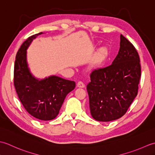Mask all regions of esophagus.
Segmentation results:
<instances>
[{
	"label": "esophagus",
	"instance_id": "obj_1",
	"mask_svg": "<svg viewBox=\"0 0 155 155\" xmlns=\"http://www.w3.org/2000/svg\"><path fill=\"white\" fill-rule=\"evenodd\" d=\"M77 87H79V88H84L85 87V84H84L83 82L82 81H79L78 83H77Z\"/></svg>",
	"mask_w": 155,
	"mask_h": 155
}]
</instances>
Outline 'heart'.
I'll use <instances>...</instances> for the list:
<instances>
[{"label":"heart","mask_w":155,"mask_h":155,"mask_svg":"<svg viewBox=\"0 0 155 155\" xmlns=\"http://www.w3.org/2000/svg\"><path fill=\"white\" fill-rule=\"evenodd\" d=\"M108 50L107 47H103L99 48L93 62H92V66L93 67H96V66L99 65L101 62H103L106 59V58L108 57Z\"/></svg>","instance_id":"1"}]
</instances>
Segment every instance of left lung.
I'll use <instances>...</instances> for the list:
<instances>
[{"label":"left lung","mask_w":155,"mask_h":155,"mask_svg":"<svg viewBox=\"0 0 155 155\" xmlns=\"http://www.w3.org/2000/svg\"><path fill=\"white\" fill-rule=\"evenodd\" d=\"M140 75L139 55L120 35L119 51L112 64L90 74L87 89L94 119L108 122L123 117L137 95Z\"/></svg>","instance_id":"obj_1"}]
</instances>
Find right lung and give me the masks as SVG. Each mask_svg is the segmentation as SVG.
<instances>
[{"label":"right lung","mask_w":155,"mask_h":155,"mask_svg":"<svg viewBox=\"0 0 155 155\" xmlns=\"http://www.w3.org/2000/svg\"><path fill=\"white\" fill-rule=\"evenodd\" d=\"M41 34L29 37L16 53L14 85L20 101L31 116L50 120L58 115L66 96L75 88V83L57 76L39 81L31 74L27 62V49L32 41Z\"/></svg>","instance_id":"right-lung-1"}]
</instances>
